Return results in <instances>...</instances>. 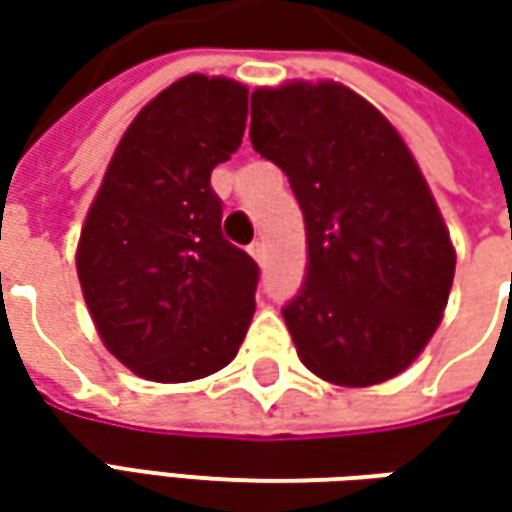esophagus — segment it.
Here are the masks:
<instances>
[{
  "label": "esophagus",
  "instance_id": "34e87169",
  "mask_svg": "<svg viewBox=\"0 0 512 512\" xmlns=\"http://www.w3.org/2000/svg\"><path fill=\"white\" fill-rule=\"evenodd\" d=\"M247 250H250V256H253V259H256L259 265H265V262H267V245H265V242H253V245L247 247Z\"/></svg>",
  "mask_w": 512,
  "mask_h": 512
}]
</instances>
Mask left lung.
Wrapping results in <instances>:
<instances>
[{"instance_id":"obj_1","label":"left lung","mask_w":512,"mask_h":512,"mask_svg":"<svg viewBox=\"0 0 512 512\" xmlns=\"http://www.w3.org/2000/svg\"><path fill=\"white\" fill-rule=\"evenodd\" d=\"M250 142L305 216L307 276L282 310L302 364L342 387L399 376L436 333L456 273L413 153L339 82L253 90Z\"/></svg>"}]
</instances>
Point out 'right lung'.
<instances>
[{"label":"right lung","mask_w":512,"mask_h":512,"mask_svg":"<svg viewBox=\"0 0 512 512\" xmlns=\"http://www.w3.org/2000/svg\"><path fill=\"white\" fill-rule=\"evenodd\" d=\"M247 88L190 73L136 113L76 247L90 319L150 382L205 379L233 362L259 267L222 236L210 173L242 145Z\"/></svg>","instance_id":"add662e5"}]
</instances>
